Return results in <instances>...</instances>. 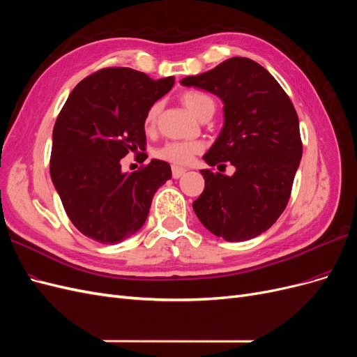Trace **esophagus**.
<instances>
[{
	"label": "esophagus",
	"instance_id": "esophagus-1",
	"mask_svg": "<svg viewBox=\"0 0 357 357\" xmlns=\"http://www.w3.org/2000/svg\"><path fill=\"white\" fill-rule=\"evenodd\" d=\"M185 172H186L185 168L177 167V165L172 167V177H174V178H180L181 176H185Z\"/></svg>",
	"mask_w": 357,
	"mask_h": 357
}]
</instances>
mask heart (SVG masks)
<instances>
[{
    "label": "heart",
    "mask_w": 357,
    "mask_h": 357,
    "mask_svg": "<svg viewBox=\"0 0 357 357\" xmlns=\"http://www.w3.org/2000/svg\"><path fill=\"white\" fill-rule=\"evenodd\" d=\"M181 102L185 104L186 109L199 117L204 112L213 110L214 112V101L207 93L198 91H188L181 95ZM160 112V104L155 102L149 107L144 116V129L152 131L156 125L158 116ZM202 150V144L199 142H169L165 146L158 149L156 156L162 160L171 162L174 165H186L193 159L197 153Z\"/></svg>",
    "instance_id": "obj_1"
}]
</instances>
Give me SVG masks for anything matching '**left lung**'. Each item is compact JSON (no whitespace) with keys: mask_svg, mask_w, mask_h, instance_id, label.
Instances as JSON below:
<instances>
[{"mask_svg":"<svg viewBox=\"0 0 357 357\" xmlns=\"http://www.w3.org/2000/svg\"><path fill=\"white\" fill-rule=\"evenodd\" d=\"M180 83L222 100L225 123L204 160L235 167L232 176L201 169L205 188L193 210L226 241L252 240L271 228L290 198L302 158L295 107L273 75L248 58L226 59Z\"/></svg>","mask_w":357,"mask_h":357,"instance_id":"8db88e82","label":"left lung"}]
</instances>
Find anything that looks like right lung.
Segmentation results:
<instances>
[{
	"instance_id": "right-lung-1",
	"label": "right lung",
	"mask_w": 357,
	"mask_h": 357,
	"mask_svg": "<svg viewBox=\"0 0 357 357\" xmlns=\"http://www.w3.org/2000/svg\"><path fill=\"white\" fill-rule=\"evenodd\" d=\"M172 84L174 77L153 80L114 67L88 75L70 93L53 128L50 177L83 235L117 244L144 225L156 190L171 178V167L152 159L128 174L121 159L146 150V112Z\"/></svg>"
}]
</instances>
